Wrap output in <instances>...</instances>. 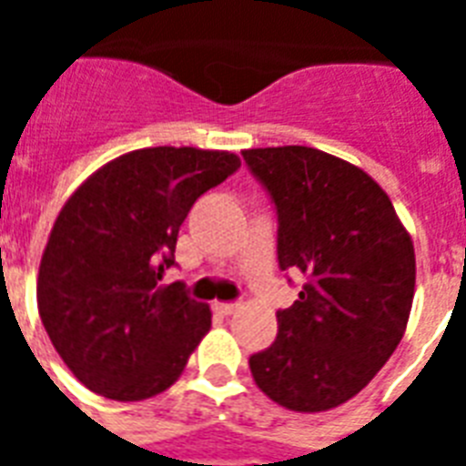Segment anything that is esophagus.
<instances>
[{"label": "esophagus", "instance_id": "obj_1", "mask_svg": "<svg viewBox=\"0 0 466 466\" xmlns=\"http://www.w3.org/2000/svg\"><path fill=\"white\" fill-rule=\"evenodd\" d=\"M237 309H239V305H234V302H215V311H219L222 317H232Z\"/></svg>", "mask_w": 466, "mask_h": 466}]
</instances>
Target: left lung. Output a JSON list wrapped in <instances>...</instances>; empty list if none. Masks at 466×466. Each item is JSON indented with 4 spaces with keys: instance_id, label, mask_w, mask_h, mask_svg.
I'll return each instance as SVG.
<instances>
[{
    "instance_id": "8db88e82",
    "label": "left lung",
    "mask_w": 466,
    "mask_h": 466,
    "mask_svg": "<svg viewBox=\"0 0 466 466\" xmlns=\"http://www.w3.org/2000/svg\"><path fill=\"white\" fill-rule=\"evenodd\" d=\"M278 210V263L302 273L273 346L248 358L258 390L299 413L346 404L397 350L411 314L416 254L380 183L321 149H244Z\"/></svg>"
}]
</instances>
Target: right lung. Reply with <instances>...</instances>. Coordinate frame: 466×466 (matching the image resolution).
<instances>
[{"instance_id":"obj_1","label":"right lung","mask_w":466,"mask_h":466,"mask_svg":"<svg viewBox=\"0 0 466 466\" xmlns=\"http://www.w3.org/2000/svg\"><path fill=\"white\" fill-rule=\"evenodd\" d=\"M241 167L234 152L145 147L94 171L62 205L38 270V311L72 375L106 399L142 401L181 377L212 311L174 266L178 227Z\"/></svg>"}]
</instances>
